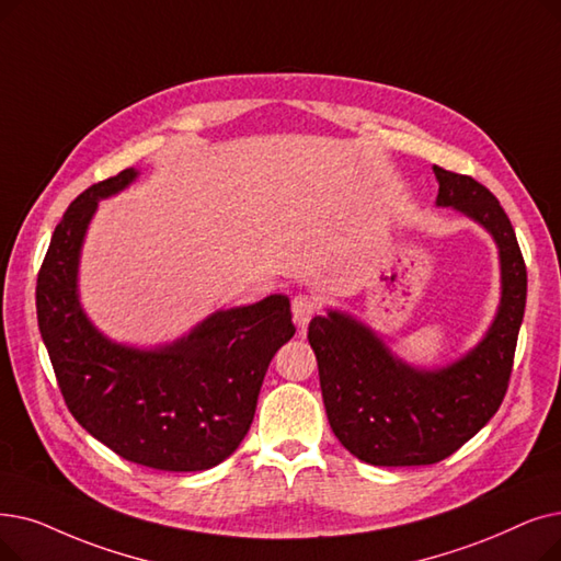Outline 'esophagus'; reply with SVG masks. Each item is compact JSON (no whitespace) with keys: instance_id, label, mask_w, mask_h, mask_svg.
<instances>
[{"instance_id":"obj_1","label":"esophagus","mask_w":561,"mask_h":561,"mask_svg":"<svg viewBox=\"0 0 561 561\" xmlns=\"http://www.w3.org/2000/svg\"><path fill=\"white\" fill-rule=\"evenodd\" d=\"M316 309H319V305H316V300L311 296H296L294 302H290V311H294V319L300 328H307V323L313 319Z\"/></svg>"}]
</instances>
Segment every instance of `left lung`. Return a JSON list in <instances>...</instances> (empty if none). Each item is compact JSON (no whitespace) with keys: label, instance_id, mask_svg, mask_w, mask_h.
I'll list each match as a JSON object with an SVG mask.
<instances>
[{"label":"left lung","instance_id":"left-lung-1","mask_svg":"<svg viewBox=\"0 0 561 561\" xmlns=\"http://www.w3.org/2000/svg\"><path fill=\"white\" fill-rule=\"evenodd\" d=\"M435 204L454 208L495 240L502 298L479 344L440 369H417L351 313L313 316L309 344L319 359L328 422L353 456L382 468L433 466L451 456L495 415L514 369L527 298V267L516 231L489 187L433 167Z\"/></svg>","mask_w":561,"mask_h":561}]
</instances>
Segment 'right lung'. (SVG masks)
Listing matches in <instances>:
<instances>
[{
	"instance_id": "obj_1",
	"label": "right lung",
	"mask_w": 561,
	"mask_h": 561,
	"mask_svg": "<svg viewBox=\"0 0 561 561\" xmlns=\"http://www.w3.org/2000/svg\"><path fill=\"white\" fill-rule=\"evenodd\" d=\"M137 169L91 185L57 225L36 282L43 344L82 428L121 458L164 472H199L229 458L254 420L267 364L296 334L290 302L220 309L174 344L135 348L99 332L80 305L82 242L101 199Z\"/></svg>"
}]
</instances>
